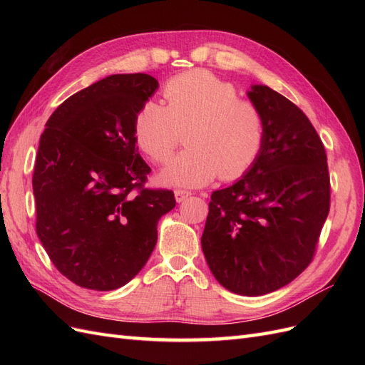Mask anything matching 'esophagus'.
<instances>
[{
	"mask_svg": "<svg viewBox=\"0 0 365 365\" xmlns=\"http://www.w3.org/2000/svg\"><path fill=\"white\" fill-rule=\"evenodd\" d=\"M192 193L190 192H187V190H175V200H176V202H184L187 197H189Z\"/></svg>",
	"mask_w": 365,
	"mask_h": 365,
	"instance_id": "obj_1",
	"label": "esophagus"
}]
</instances>
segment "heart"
Returning a JSON list of instances; mask_svg holds the SVG:
<instances>
[{
    "label": "heart",
    "instance_id": "heart-1",
    "mask_svg": "<svg viewBox=\"0 0 365 365\" xmlns=\"http://www.w3.org/2000/svg\"><path fill=\"white\" fill-rule=\"evenodd\" d=\"M168 105L149 101L134 121L138 148L155 163L168 161L189 126V148L160 173L168 185L201 187L220 178L244 175L257 158L264 123L260 109L237 90L207 70H193L172 77L164 86Z\"/></svg>",
    "mask_w": 365,
    "mask_h": 365
}]
</instances>
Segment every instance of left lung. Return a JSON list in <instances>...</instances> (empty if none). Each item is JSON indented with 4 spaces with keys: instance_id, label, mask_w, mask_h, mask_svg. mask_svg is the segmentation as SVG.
Returning <instances> with one entry per match:
<instances>
[{
    "instance_id": "obj_1",
    "label": "left lung",
    "mask_w": 365,
    "mask_h": 365,
    "mask_svg": "<svg viewBox=\"0 0 365 365\" xmlns=\"http://www.w3.org/2000/svg\"><path fill=\"white\" fill-rule=\"evenodd\" d=\"M247 94L263 117L262 148L240 180L212 193L201 245L225 289L257 297L312 262L330 182L323 141L302 109L267 85Z\"/></svg>"
}]
</instances>
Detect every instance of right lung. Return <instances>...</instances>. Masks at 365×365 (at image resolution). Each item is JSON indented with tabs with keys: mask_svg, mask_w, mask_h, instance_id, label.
<instances>
[{
	"mask_svg": "<svg viewBox=\"0 0 365 365\" xmlns=\"http://www.w3.org/2000/svg\"><path fill=\"white\" fill-rule=\"evenodd\" d=\"M145 73L113 74L73 94L48 118L33 172L36 233L54 267L81 288L130 282L157 245L172 190L145 189L150 168L134 121L158 90Z\"/></svg>",
	"mask_w": 365,
	"mask_h": 365,
	"instance_id": "add662e5",
	"label": "right lung"
}]
</instances>
